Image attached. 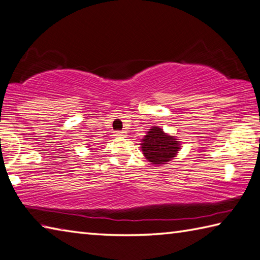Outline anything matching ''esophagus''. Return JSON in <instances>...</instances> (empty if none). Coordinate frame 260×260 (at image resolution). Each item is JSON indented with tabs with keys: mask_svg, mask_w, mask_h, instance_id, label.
Listing matches in <instances>:
<instances>
[{
	"mask_svg": "<svg viewBox=\"0 0 260 260\" xmlns=\"http://www.w3.org/2000/svg\"><path fill=\"white\" fill-rule=\"evenodd\" d=\"M125 131H115V133H114V136H115V137H124L125 136Z\"/></svg>",
	"mask_w": 260,
	"mask_h": 260,
	"instance_id": "1",
	"label": "esophagus"
}]
</instances>
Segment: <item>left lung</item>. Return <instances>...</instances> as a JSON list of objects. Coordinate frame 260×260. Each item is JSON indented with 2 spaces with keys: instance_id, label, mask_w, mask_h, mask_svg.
I'll list each match as a JSON object with an SVG mask.
<instances>
[{
  "instance_id": "obj_1",
  "label": "left lung",
  "mask_w": 260,
  "mask_h": 260,
  "mask_svg": "<svg viewBox=\"0 0 260 260\" xmlns=\"http://www.w3.org/2000/svg\"><path fill=\"white\" fill-rule=\"evenodd\" d=\"M142 151L152 165H167L176 157L180 143L175 136L166 134L160 126H153L142 139Z\"/></svg>"
}]
</instances>
